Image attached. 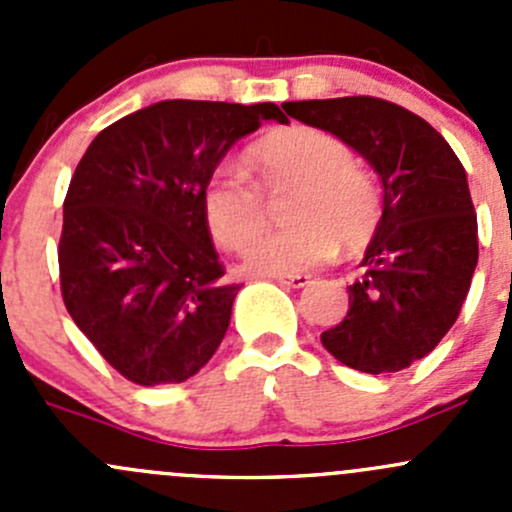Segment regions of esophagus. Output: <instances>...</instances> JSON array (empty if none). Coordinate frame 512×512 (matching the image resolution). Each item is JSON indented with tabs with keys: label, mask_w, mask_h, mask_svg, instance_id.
Wrapping results in <instances>:
<instances>
[{
	"label": "esophagus",
	"mask_w": 512,
	"mask_h": 512,
	"mask_svg": "<svg viewBox=\"0 0 512 512\" xmlns=\"http://www.w3.org/2000/svg\"><path fill=\"white\" fill-rule=\"evenodd\" d=\"M272 280L280 282V285H285V287H294V289H299V287L307 285V282H309V275H272Z\"/></svg>",
	"instance_id": "1"
}]
</instances>
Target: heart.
I'll return each mask as SVG.
<instances>
[{
	"label": "heart",
	"mask_w": 512,
	"mask_h": 512,
	"mask_svg": "<svg viewBox=\"0 0 512 512\" xmlns=\"http://www.w3.org/2000/svg\"><path fill=\"white\" fill-rule=\"evenodd\" d=\"M257 178L268 192L294 189L288 206L292 228L251 239L266 222L259 185L237 165L220 163L205 178L200 205L210 235L223 250H245V267L257 275H297L337 252L359 250L381 218L374 178L354 165L344 141L312 126L270 133L250 151Z\"/></svg>",
	"instance_id": "1"
}]
</instances>
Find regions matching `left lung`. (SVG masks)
<instances>
[{"label": "left lung", "mask_w": 512, "mask_h": 512, "mask_svg": "<svg viewBox=\"0 0 512 512\" xmlns=\"http://www.w3.org/2000/svg\"><path fill=\"white\" fill-rule=\"evenodd\" d=\"M282 108L349 143L384 183L364 272L349 285V312L322 332L324 349L366 374L406 369L438 347L471 289L478 220L466 170L446 138L399 103L344 96Z\"/></svg>", "instance_id": "obj_1"}]
</instances>
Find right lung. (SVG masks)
I'll return each instance as SVG.
<instances>
[{
    "mask_svg": "<svg viewBox=\"0 0 512 512\" xmlns=\"http://www.w3.org/2000/svg\"><path fill=\"white\" fill-rule=\"evenodd\" d=\"M275 103L160 101L111 123L71 175L61 297L98 354L138 386L180 384L218 352L240 285L225 280L200 190Z\"/></svg>",
    "mask_w": 512,
    "mask_h": 512,
    "instance_id": "right-lung-1",
    "label": "right lung"
}]
</instances>
